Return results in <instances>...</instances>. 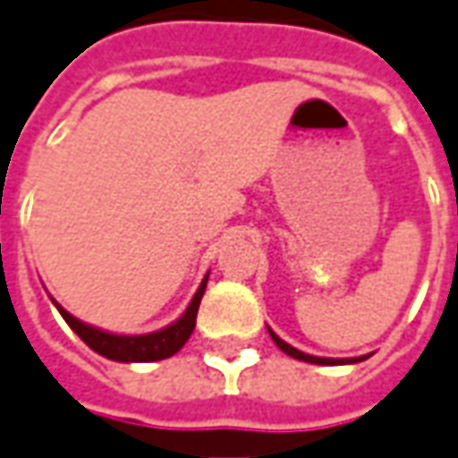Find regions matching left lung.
Returning a JSON list of instances; mask_svg holds the SVG:
<instances>
[{"mask_svg": "<svg viewBox=\"0 0 458 458\" xmlns=\"http://www.w3.org/2000/svg\"><path fill=\"white\" fill-rule=\"evenodd\" d=\"M269 330V327H267ZM269 335H272V340H275V345H277L279 351L287 352L290 358H297V360H305V363H315V365H345V363H358V360H365L368 355H363V358H318V355H308V352L297 351V348H293L290 343H284L282 337L275 333V330H269Z\"/></svg>", "mask_w": 458, "mask_h": 458, "instance_id": "left-lung-1", "label": "left lung"}]
</instances>
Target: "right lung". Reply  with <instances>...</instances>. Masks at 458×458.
<instances>
[{
    "label": "right lung",
    "mask_w": 458,
    "mask_h": 458,
    "mask_svg": "<svg viewBox=\"0 0 458 458\" xmlns=\"http://www.w3.org/2000/svg\"><path fill=\"white\" fill-rule=\"evenodd\" d=\"M207 279L199 284V290L193 294V300L189 302L186 312L181 315L179 320L171 322L164 330H156V333H148V335H115V333H106V330H98L93 325H85L78 318H72L63 305H57L55 300V308L60 310V315L64 318V322L78 333V337L98 355H103L107 360H118V363H153V360H164V358H171L174 352H179L186 340L191 337L193 327H196V312H199V305H201V297H204V290H207Z\"/></svg>",
    "instance_id": "1"
}]
</instances>
